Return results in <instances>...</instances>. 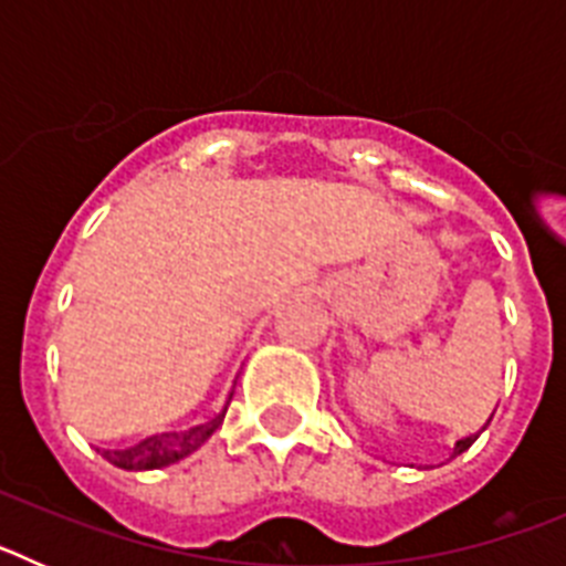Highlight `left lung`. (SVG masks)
Returning a JSON list of instances; mask_svg holds the SVG:
<instances>
[{"label":"left lung","instance_id":"obj_1","mask_svg":"<svg viewBox=\"0 0 566 566\" xmlns=\"http://www.w3.org/2000/svg\"><path fill=\"white\" fill-rule=\"evenodd\" d=\"M476 437H479V433H476ZM476 437H464V439H459V442H457V448H453V457H459V453H464V451H468L470 444L476 442Z\"/></svg>","mask_w":566,"mask_h":566}]
</instances>
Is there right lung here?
<instances>
[{
  "label": "right lung",
  "mask_w": 566,
  "mask_h": 566,
  "mask_svg": "<svg viewBox=\"0 0 566 566\" xmlns=\"http://www.w3.org/2000/svg\"><path fill=\"white\" fill-rule=\"evenodd\" d=\"M229 399H232V394H229ZM227 408H223L214 419H209V422L195 424V428H189V431L184 433H158V437H147L144 442L133 444V448H124V451H102V457L107 459V462H113L115 468L124 470H158L167 468V464L181 462L184 457L198 451V448L221 428L223 417H227Z\"/></svg>",
  "instance_id": "1"
}]
</instances>
